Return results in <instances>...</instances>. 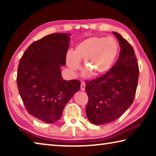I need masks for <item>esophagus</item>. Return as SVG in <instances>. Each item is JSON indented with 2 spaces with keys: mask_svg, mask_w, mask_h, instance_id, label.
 Instances as JSON below:
<instances>
[{
  "mask_svg": "<svg viewBox=\"0 0 156 156\" xmlns=\"http://www.w3.org/2000/svg\"><path fill=\"white\" fill-rule=\"evenodd\" d=\"M80 89L82 91L85 90V83H84V82H82V83H81Z\"/></svg>",
  "mask_w": 156,
  "mask_h": 156,
  "instance_id": "1",
  "label": "esophagus"
}]
</instances>
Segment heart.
I'll list each match as a JSON object with an SVG mask.
<instances>
[{"instance_id":"1","label":"heart","mask_w":156,"mask_h":156,"mask_svg":"<svg viewBox=\"0 0 156 156\" xmlns=\"http://www.w3.org/2000/svg\"><path fill=\"white\" fill-rule=\"evenodd\" d=\"M119 52V45L113 37L93 36L84 39L76 46L73 51L66 55V62L72 71L80 67V60H84L87 68L84 76L88 77L91 73L100 76L112 69Z\"/></svg>"}]
</instances>
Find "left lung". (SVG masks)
<instances>
[{
	"label": "left lung",
	"mask_w": 156,
	"mask_h": 156,
	"mask_svg": "<svg viewBox=\"0 0 156 156\" xmlns=\"http://www.w3.org/2000/svg\"><path fill=\"white\" fill-rule=\"evenodd\" d=\"M113 34L120 47L118 60L109 72L87 82L85 87L86 115L96 125L118 119L133 103L138 85L139 68L133 47L120 34Z\"/></svg>",
	"instance_id": "8db88e82"
}]
</instances>
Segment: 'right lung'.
Returning a JSON list of instances; mask_svg holds the SVG:
<instances>
[{"instance_id":"obj_1","label":"right lung","mask_w":156,"mask_h":156,"mask_svg":"<svg viewBox=\"0 0 156 156\" xmlns=\"http://www.w3.org/2000/svg\"><path fill=\"white\" fill-rule=\"evenodd\" d=\"M70 34L56 33L34 42L20 60L17 85L30 115L45 123L61 118L66 104L80 88L77 80H63Z\"/></svg>"}]
</instances>
